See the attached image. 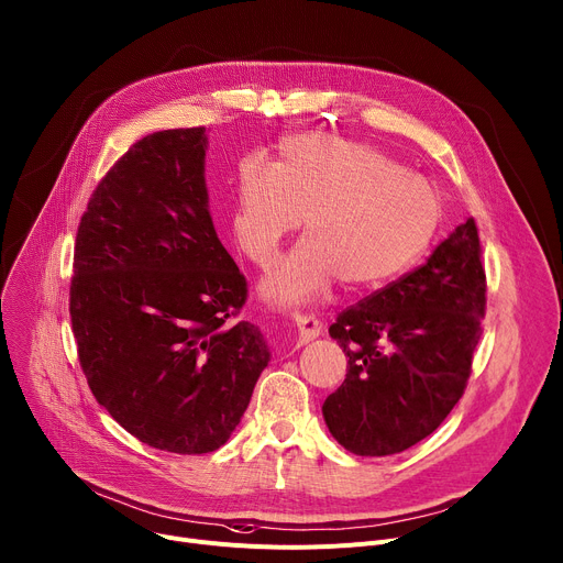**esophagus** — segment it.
<instances>
[{"label":"esophagus","mask_w":563,"mask_h":563,"mask_svg":"<svg viewBox=\"0 0 563 563\" xmlns=\"http://www.w3.org/2000/svg\"><path fill=\"white\" fill-rule=\"evenodd\" d=\"M294 325L298 330V341L300 343H308V341H314L321 332H323V325L317 317L312 314H296L294 317Z\"/></svg>","instance_id":"34e87169"}]
</instances>
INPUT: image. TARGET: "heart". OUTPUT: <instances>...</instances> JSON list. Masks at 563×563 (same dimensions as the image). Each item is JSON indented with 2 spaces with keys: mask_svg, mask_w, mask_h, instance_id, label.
<instances>
[{
  "mask_svg": "<svg viewBox=\"0 0 563 563\" xmlns=\"http://www.w3.org/2000/svg\"><path fill=\"white\" fill-rule=\"evenodd\" d=\"M442 216L438 190L373 145L328 134L280 143L272 168H238L231 233L253 263H269L305 218V240L263 280L278 305H298L334 280L384 285L431 244Z\"/></svg>",
  "mask_w": 563,
  "mask_h": 563,
  "instance_id": "obj_1",
  "label": "heart"
}]
</instances>
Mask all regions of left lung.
<instances>
[{
    "label": "left lung",
    "mask_w": 563,
    "mask_h": 563,
    "mask_svg": "<svg viewBox=\"0 0 563 563\" xmlns=\"http://www.w3.org/2000/svg\"><path fill=\"white\" fill-rule=\"evenodd\" d=\"M485 269L476 222L429 261L352 305L330 325L347 356L325 399L334 440L356 455H393L431 435L463 397L485 319Z\"/></svg>",
    "instance_id": "1"
}]
</instances>
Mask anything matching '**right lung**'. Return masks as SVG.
<instances>
[{
  "label": "right lung",
  "mask_w": 563,
  "mask_h": 563,
  "mask_svg": "<svg viewBox=\"0 0 563 563\" xmlns=\"http://www.w3.org/2000/svg\"><path fill=\"white\" fill-rule=\"evenodd\" d=\"M207 130L147 134L100 179L80 218L69 287L80 368L96 401L141 442L220 449L269 364L235 321L246 280L222 246L203 179Z\"/></svg>",
  "instance_id": "add662e5"
}]
</instances>
